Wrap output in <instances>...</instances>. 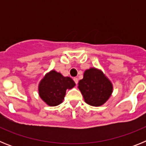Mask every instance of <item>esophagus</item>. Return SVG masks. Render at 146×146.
<instances>
[{
  "label": "esophagus",
  "mask_w": 146,
  "mask_h": 146,
  "mask_svg": "<svg viewBox=\"0 0 146 146\" xmlns=\"http://www.w3.org/2000/svg\"><path fill=\"white\" fill-rule=\"evenodd\" d=\"M73 80H74V82H75V84L77 85V83H78V78H77V77H74Z\"/></svg>",
  "instance_id": "34e87169"
}]
</instances>
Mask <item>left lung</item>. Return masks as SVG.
I'll return each instance as SVG.
<instances>
[{
    "label": "left lung",
    "mask_w": 146,
    "mask_h": 146,
    "mask_svg": "<svg viewBox=\"0 0 146 146\" xmlns=\"http://www.w3.org/2000/svg\"><path fill=\"white\" fill-rule=\"evenodd\" d=\"M78 88L84 100L91 106L99 107L108 101L113 92V86L101 71L91 68L84 72Z\"/></svg>",
    "instance_id": "8db88e82"
}]
</instances>
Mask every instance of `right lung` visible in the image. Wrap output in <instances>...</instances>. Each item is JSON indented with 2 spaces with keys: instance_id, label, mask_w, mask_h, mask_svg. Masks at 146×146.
Here are the masks:
<instances>
[{
  "instance_id": "1",
  "label": "right lung",
  "mask_w": 146,
  "mask_h": 146,
  "mask_svg": "<svg viewBox=\"0 0 146 146\" xmlns=\"http://www.w3.org/2000/svg\"><path fill=\"white\" fill-rule=\"evenodd\" d=\"M75 86L69 77H64L60 73L52 70L47 73L38 86L40 97L50 106H57L62 103L66 89Z\"/></svg>"
}]
</instances>
